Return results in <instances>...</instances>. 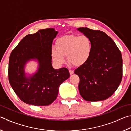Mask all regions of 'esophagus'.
Masks as SVG:
<instances>
[{"label":"esophagus","mask_w":131,"mask_h":131,"mask_svg":"<svg viewBox=\"0 0 131 131\" xmlns=\"http://www.w3.org/2000/svg\"><path fill=\"white\" fill-rule=\"evenodd\" d=\"M69 73L70 75H72L74 74V71L72 70H69Z\"/></svg>","instance_id":"34e87169"}]
</instances>
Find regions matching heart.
Instances as JSON below:
<instances>
[{
    "label": "heart",
    "instance_id": "b5f03b06",
    "mask_svg": "<svg viewBox=\"0 0 131 131\" xmlns=\"http://www.w3.org/2000/svg\"><path fill=\"white\" fill-rule=\"evenodd\" d=\"M56 47H53L51 55L58 66L66 62V57L75 66L84 65L91 56L93 45L91 39L86 35H66L56 41Z\"/></svg>",
    "mask_w": 131,
    "mask_h": 131
}]
</instances>
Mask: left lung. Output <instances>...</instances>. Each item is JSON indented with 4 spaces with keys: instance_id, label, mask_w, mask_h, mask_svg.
Instances as JSON below:
<instances>
[{
    "instance_id": "left-lung-1",
    "label": "left lung",
    "mask_w": 131,
    "mask_h": 131,
    "mask_svg": "<svg viewBox=\"0 0 131 131\" xmlns=\"http://www.w3.org/2000/svg\"><path fill=\"white\" fill-rule=\"evenodd\" d=\"M77 30L88 37L93 45L89 60L74 71L80 79V94L86 101L104 100L114 93L122 81V54L105 32L87 27H80Z\"/></svg>"
}]
</instances>
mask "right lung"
Listing matches in <instances>:
<instances>
[{
	"instance_id": "1",
	"label": "right lung",
	"mask_w": 131,
	"mask_h": 131,
	"mask_svg": "<svg viewBox=\"0 0 131 131\" xmlns=\"http://www.w3.org/2000/svg\"><path fill=\"white\" fill-rule=\"evenodd\" d=\"M58 31L54 28L40 30L26 35L9 56V82L16 95L24 103L35 106L51 104L58 96L60 85L70 77L67 68L52 66L51 50ZM37 63L36 71L29 73L25 66L30 61Z\"/></svg>"
}]
</instances>
